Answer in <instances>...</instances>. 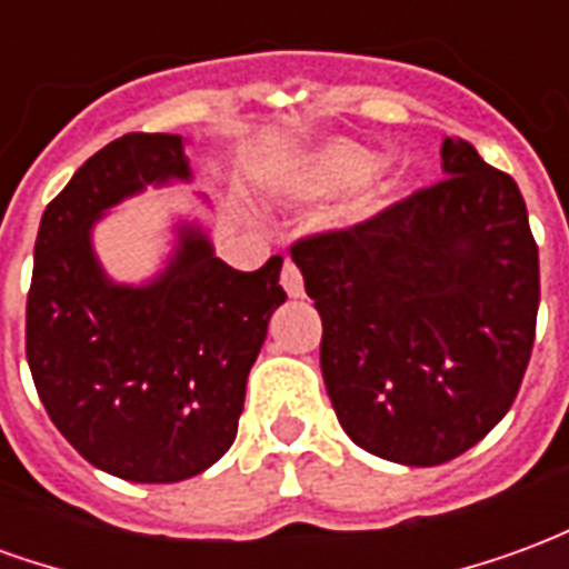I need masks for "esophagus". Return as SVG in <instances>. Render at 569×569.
<instances>
[{
    "instance_id": "34e87169",
    "label": "esophagus",
    "mask_w": 569,
    "mask_h": 569,
    "mask_svg": "<svg viewBox=\"0 0 569 569\" xmlns=\"http://www.w3.org/2000/svg\"><path fill=\"white\" fill-rule=\"evenodd\" d=\"M280 283H283V289L292 298H298L305 292V277H301V271H298V264L292 259H286L283 271H280Z\"/></svg>"
}]
</instances>
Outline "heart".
<instances>
[{
	"label": "heart",
	"instance_id": "b5f03b06",
	"mask_svg": "<svg viewBox=\"0 0 569 569\" xmlns=\"http://www.w3.org/2000/svg\"><path fill=\"white\" fill-rule=\"evenodd\" d=\"M378 170V154H371L353 142H332L326 149L313 151L301 163L296 176V188L305 194H335L366 182Z\"/></svg>",
	"mask_w": 569,
	"mask_h": 569
}]
</instances>
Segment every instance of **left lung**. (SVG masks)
Instances as JSON below:
<instances>
[{
	"mask_svg": "<svg viewBox=\"0 0 569 569\" xmlns=\"http://www.w3.org/2000/svg\"><path fill=\"white\" fill-rule=\"evenodd\" d=\"M441 170L362 222L292 243L335 415L359 448L406 466L485 439L537 335L539 249L515 179L451 137Z\"/></svg>",
	"mask_w": 569,
	"mask_h": 569,
	"instance_id": "1",
	"label": "left lung"
}]
</instances>
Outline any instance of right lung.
I'll list each match as a JSON object with an SVG mask.
<instances>
[{
    "label": "right lung",
    "mask_w": 569,
    "mask_h": 569,
    "mask_svg": "<svg viewBox=\"0 0 569 569\" xmlns=\"http://www.w3.org/2000/svg\"><path fill=\"white\" fill-rule=\"evenodd\" d=\"M188 176L173 133L103 146L44 207L27 296V359L48 418L88 463L142 485L198 476L231 448L247 375L286 301L283 256L234 271L191 224L154 283L106 280L93 222Z\"/></svg>",
    "instance_id": "obj_1"
}]
</instances>
